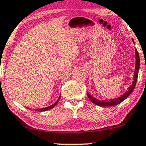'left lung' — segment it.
Returning a JSON list of instances; mask_svg holds the SVG:
<instances>
[{"label":"left lung","mask_w":146,"mask_h":146,"mask_svg":"<svg viewBox=\"0 0 146 146\" xmlns=\"http://www.w3.org/2000/svg\"><path fill=\"white\" fill-rule=\"evenodd\" d=\"M135 55H136V66H135V70H134V78H133V82L132 85L129 87L128 90L123 95L121 96V97H118L117 98H113L111 99V100H100L98 99L95 98L94 97L91 96L89 93H87L88 98L91 102H94L96 105H98V106L102 107H111V106H115V105L120 104L122 102L123 100H125L129 96V94L132 92L134 89L135 88L136 84H137V78H138V74H139V66H140V59H139V55L137 50H135Z\"/></svg>","instance_id":"1"}]
</instances>
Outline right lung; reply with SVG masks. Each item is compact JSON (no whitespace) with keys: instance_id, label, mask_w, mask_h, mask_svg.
Masks as SVG:
<instances>
[{"instance_id":"right-lung-1","label":"right lung","mask_w":146,"mask_h":146,"mask_svg":"<svg viewBox=\"0 0 146 146\" xmlns=\"http://www.w3.org/2000/svg\"><path fill=\"white\" fill-rule=\"evenodd\" d=\"M60 96L58 98V99H57V101H56L55 103L53 104V105H50V106H49V107H44V108H41V109H35V110H36V111H47V110H50V109H52V108H53L56 105H57V103H58V102H59V100H60ZM27 108H28V107H27ZM29 109V108H28Z\"/></svg>"}]
</instances>
